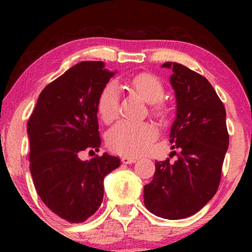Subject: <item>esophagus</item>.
<instances>
[{"label": "esophagus", "mask_w": 252, "mask_h": 252, "mask_svg": "<svg viewBox=\"0 0 252 252\" xmlns=\"http://www.w3.org/2000/svg\"><path fill=\"white\" fill-rule=\"evenodd\" d=\"M137 159L135 157H129V156H124L123 158H122V161L124 164H133V163H135Z\"/></svg>", "instance_id": "34e87169"}]
</instances>
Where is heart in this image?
<instances>
[{"label": "heart", "mask_w": 252, "mask_h": 252, "mask_svg": "<svg viewBox=\"0 0 252 252\" xmlns=\"http://www.w3.org/2000/svg\"><path fill=\"white\" fill-rule=\"evenodd\" d=\"M126 84L139 94L143 101L149 103L151 110L158 117L167 115V108L161 102L165 87L163 81L150 72H141L129 79ZM119 89L110 82L102 89L97 101V111L104 123H111L118 115ZM156 137V129L147 123L120 122L116 124L106 135V142L111 150L125 156H139L149 149Z\"/></svg>", "instance_id": "heart-1"}]
</instances>
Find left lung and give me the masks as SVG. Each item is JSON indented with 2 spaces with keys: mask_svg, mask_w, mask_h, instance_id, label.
<instances>
[{
  "mask_svg": "<svg viewBox=\"0 0 252 252\" xmlns=\"http://www.w3.org/2000/svg\"><path fill=\"white\" fill-rule=\"evenodd\" d=\"M177 98L171 127L169 158L156 161L153 181L144 186V205L165 219H184L198 212L218 190L228 149L226 110L208 79L185 65L166 62Z\"/></svg>",
  "mask_w": 252,
  "mask_h": 252,
  "instance_id": "obj_1",
  "label": "left lung"
}]
</instances>
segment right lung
<instances>
[{
    "mask_svg": "<svg viewBox=\"0 0 252 252\" xmlns=\"http://www.w3.org/2000/svg\"><path fill=\"white\" fill-rule=\"evenodd\" d=\"M113 74L103 62H80L44 87L27 123L34 187L55 215L71 223L97 211L103 180L120 165L108 154L80 159L82 151L101 146L97 101Z\"/></svg>",
    "mask_w": 252,
    "mask_h": 252,
    "instance_id": "right-lung-1",
    "label": "right lung"
}]
</instances>
